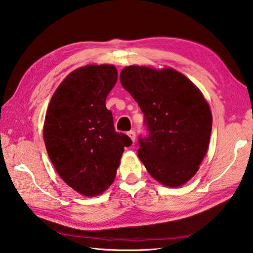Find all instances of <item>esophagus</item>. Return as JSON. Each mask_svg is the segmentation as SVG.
<instances>
[{"instance_id":"1","label":"esophagus","mask_w":253,"mask_h":253,"mask_svg":"<svg viewBox=\"0 0 253 253\" xmlns=\"http://www.w3.org/2000/svg\"><path fill=\"white\" fill-rule=\"evenodd\" d=\"M127 135L130 137V139H131L132 141L136 140V132H135V130H129V131L127 132Z\"/></svg>"}]
</instances>
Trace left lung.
I'll list each match as a JSON object with an SVG mask.
<instances>
[{
	"label": "left lung",
	"instance_id": "obj_1",
	"mask_svg": "<svg viewBox=\"0 0 253 253\" xmlns=\"http://www.w3.org/2000/svg\"><path fill=\"white\" fill-rule=\"evenodd\" d=\"M120 80L145 116L148 135L138 138L139 159L163 185H183L194 176L209 149V103L189 79L170 68L125 67Z\"/></svg>",
	"mask_w": 253,
	"mask_h": 253
}]
</instances>
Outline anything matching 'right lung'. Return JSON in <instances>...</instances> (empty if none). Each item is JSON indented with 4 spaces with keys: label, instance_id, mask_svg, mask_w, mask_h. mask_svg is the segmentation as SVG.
<instances>
[{
    "label": "right lung",
    "instance_id": "right-lung-1",
    "mask_svg": "<svg viewBox=\"0 0 253 253\" xmlns=\"http://www.w3.org/2000/svg\"><path fill=\"white\" fill-rule=\"evenodd\" d=\"M117 82L112 64H90L72 71L49 103L43 125L48 156L61 179L74 191L95 196L116 176L124 148L132 141L114 128L105 105Z\"/></svg>",
    "mask_w": 253,
    "mask_h": 253
}]
</instances>
